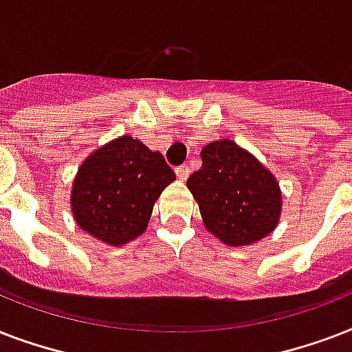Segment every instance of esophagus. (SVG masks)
Returning a JSON list of instances; mask_svg holds the SVG:
<instances>
[{"label": "esophagus", "instance_id": "esophagus-1", "mask_svg": "<svg viewBox=\"0 0 352 352\" xmlns=\"http://www.w3.org/2000/svg\"><path fill=\"white\" fill-rule=\"evenodd\" d=\"M175 173L177 177H179V181H186L188 175H190V168H188L186 164L179 166V168H175Z\"/></svg>", "mask_w": 352, "mask_h": 352}]
</instances>
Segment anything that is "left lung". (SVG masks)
Returning a JSON list of instances; mask_svg holds the SVG:
<instances>
[{
  "label": "left lung",
  "instance_id": "left-lung-1",
  "mask_svg": "<svg viewBox=\"0 0 352 352\" xmlns=\"http://www.w3.org/2000/svg\"><path fill=\"white\" fill-rule=\"evenodd\" d=\"M203 166L186 186L197 201L204 228L228 246L254 245L276 230L283 195L278 179L230 138L201 149Z\"/></svg>",
  "mask_w": 352,
  "mask_h": 352
}]
</instances>
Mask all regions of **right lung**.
<instances>
[{
	"label": "right lung",
	"mask_w": 352,
	"mask_h": 352,
	"mask_svg": "<svg viewBox=\"0 0 352 352\" xmlns=\"http://www.w3.org/2000/svg\"><path fill=\"white\" fill-rule=\"evenodd\" d=\"M175 173L159 151L122 135L87 155L71 188L76 225L109 246L137 239L148 228L160 193Z\"/></svg>",
	"instance_id": "right-lung-1"
}]
</instances>
